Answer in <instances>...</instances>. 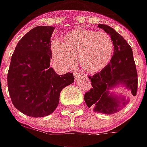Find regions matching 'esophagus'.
Masks as SVG:
<instances>
[{"label":"esophagus","mask_w":147,"mask_h":147,"mask_svg":"<svg viewBox=\"0 0 147 147\" xmlns=\"http://www.w3.org/2000/svg\"><path fill=\"white\" fill-rule=\"evenodd\" d=\"M80 76V72H74V77H75V80H76Z\"/></svg>","instance_id":"1"}]
</instances>
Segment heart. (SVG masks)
Here are the masks:
<instances>
[{
  "mask_svg": "<svg viewBox=\"0 0 147 147\" xmlns=\"http://www.w3.org/2000/svg\"><path fill=\"white\" fill-rule=\"evenodd\" d=\"M55 40L50 46L53 62L61 68L72 67L76 59L89 73L99 72L111 63L115 51L113 40L105 32L78 28Z\"/></svg>",
  "mask_w": 147,
  "mask_h": 147,
  "instance_id": "heart-1",
  "label": "heart"
}]
</instances>
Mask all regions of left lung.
Returning a JSON list of instances; mask_svg holds the SVG:
<instances>
[{"label":"left lung","mask_w":147,"mask_h":147,"mask_svg":"<svg viewBox=\"0 0 147 147\" xmlns=\"http://www.w3.org/2000/svg\"><path fill=\"white\" fill-rule=\"evenodd\" d=\"M98 28L113 40L114 55L106 68L89 76L93 88L84 94V101L94 112L112 115L124 108L129 102L128 97L115 94L112 90L122 87L135 96L138 89V73L133 50L124 37L107 25L98 24Z\"/></svg>","instance_id":"8db88e82"}]
</instances>
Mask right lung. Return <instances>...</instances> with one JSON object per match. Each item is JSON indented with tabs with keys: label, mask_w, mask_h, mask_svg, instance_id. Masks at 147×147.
Returning a JSON list of instances; mask_svg holds the SVG:
<instances>
[{
	"label": "right lung",
	"mask_w": 147,
	"mask_h": 147,
	"mask_svg": "<svg viewBox=\"0 0 147 147\" xmlns=\"http://www.w3.org/2000/svg\"><path fill=\"white\" fill-rule=\"evenodd\" d=\"M54 27L32 28L17 44L8 72V89L13 106L24 115L52 114L62 89L74 82L72 73L58 75L50 67L51 36Z\"/></svg>",
	"instance_id": "right-lung-1"
}]
</instances>
